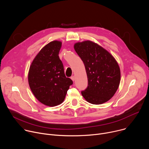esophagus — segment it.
<instances>
[{
	"instance_id": "34e87169",
	"label": "esophagus",
	"mask_w": 149,
	"mask_h": 149,
	"mask_svg": "<svg viewBox=\"0 0 149 149\" xmlns=\"http://www.w3.org/2000/svg\"><path fill=\"white\" fill-rule=\"evenodd\" d=\"M71 79H72V80L74 81L75 80V77H74V76H72V77H71Z\"/></svg>"
}]
</instances>
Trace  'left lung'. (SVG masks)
I'll return each mask as SVG.
<instances>
[{
	"mask_svg": "<svg viewBox=\"0 0 149 149\" xmlns=\"http://www.w3.org/2000/svg\"><path fill=\"white\" fill-rule=\"evenodd\" d=\"M74 48L84 63L88 78V87L81 92L82 95L93 104L108 101L120 82V69L117 61L108 51L91 40L77 42Z\"/></svg>",
	"mask_w": 149,
	"mask_h": 149,
	"instance_id": "8db88e82",
	"label": "left lung"
}]
</instances>
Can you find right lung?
Masks as SVG:
<instances>
[{
    "label": "right lung",
    "instance_id": "right-lung-1",
    "mask_svg": "<svg viewBox=\"0 0 149 149\" xmlns=\"http://www.w3.org/2000/svg\"><path fill=\"white\" fill-rule=\"evenodd\" d=\"M62 42L54 40L42 48L29 67L28 83L36 98L49 107L64 100L72 81L67 78L59 57Z\"/></svg>",
    "mask_w": 149,
    "mask_h": 149
}]
</instances>
